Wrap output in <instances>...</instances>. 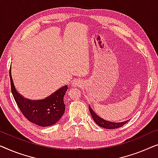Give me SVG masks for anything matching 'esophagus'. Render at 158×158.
Returning a JSON list of instances; mask_svg holds the SVG:
<instances>
[{
    "mask_svg": "<svg viewBox=\"0 0 158 158\" xmlns=\"http://www.w3.org/2000/svg\"><path fill=\"white\" fill-rule=\"evenodd\" d=\"M72 85L74 86V87H77V86H81L83 85V81L80 79H76L74 80V81L72 82Z\"/></svg>",
    "mask_w": 158,
    "mask_h": 158,
    "instance_id": "1",
    "label": "esophagus"
}]
</instances>
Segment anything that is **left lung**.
I'll list each match as a JSON object with an SVG mask.
<instances>
[{
    "instance_id": "left-lung-1",
    "label": "left lung",
    "mask_w": 158,
    "mask_h": 158,
    "mask_svg": "<svg viewBox=\"0 0 158 158\" xmlns=\"http://www.w3.org/2000/svg\"><path fill=\"white\" fill-rule=\"evenodd\" d=\"M89 109L90 113L92 114V117L93 119H94V121L97 124V125L100 126L101 127L105 129H116L121 127L122 126H123L124 124H126L128 122V120H127L124 122H122V123H112V122L104 120V119H102L100 117H99L98 115L96 114V113L92 110V109L91 108L89 105Z\"/></svg>"
}]
</instances>
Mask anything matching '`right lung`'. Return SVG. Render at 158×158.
I'll use <instances>...</instances> for the list:
<instances>
[{
  "label": "right lung",
  "instance_id": "add662e5",
  "mask_svg": "<svg viewBox=\"0 0 158 158\" xmlns=\"http://www.w3.org/2000/svg\"><path fill=\"white\" fill-rule=\"evenodd\" d=\"M11 92L23 116L37 125L48 127L56 124L61 119L65 111L64 97L68 86H62L49 97L41 100H31L24 98L15 89L10 68Z\"/></svg>",
  "mask_w": 158,
  "mask_h": 158
}]
</instances>
